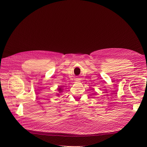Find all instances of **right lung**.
<instances>
[{
    "label": "right lung",
    "instance_id": "1",
    "mask_svg": "<svg viewBox=\"0 0 147 147\" xmlns=\"http://www.w3.org/2000/svg\"><path fill=\"white\" fill-rule=\"evenodd\" d=\"M57 91H59V94H60V93H61L62 92H63V88H62V87L61 86V87H58V88H57ZM57 94V96H59L60 94Z\"/></svg>",
    "mask_w": 147,
    "mask_h": 147
}]
</instances>
